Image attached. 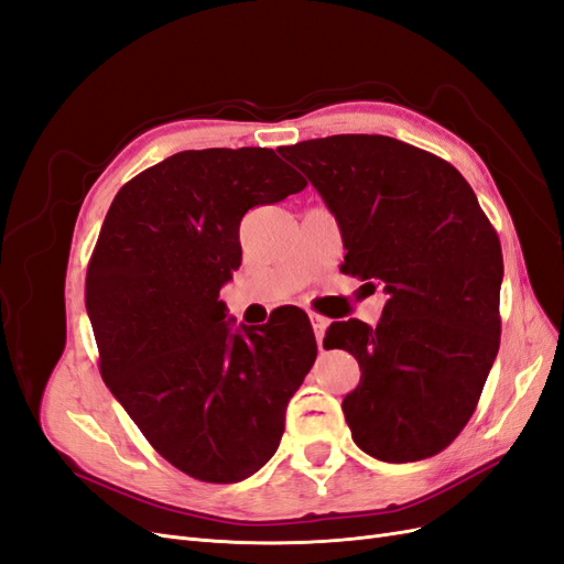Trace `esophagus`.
<instances>
[{"instance_id": "obj_1", "label": "esophagus", "mask_w": 564, "mask_h": 564, "mask_svg": "<svg viewBox=\"0 0 564 564\" xmlns=\"http://www.w3.org/2000/svg\"><path fill=\"white\" fill-rule=\"evenodd\" d=\"M311 324H313V332H315V338H317V346L322 350V338H324V332H327L329 319L317 315V313H311Z\"/></svg>"}]
</instances>
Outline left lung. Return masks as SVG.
Returning a JSON list of instances; mask_svg holds the SVG:
<instances>
[{
    "label": "left lung",
    "instance_id": "obj_1",
    "mask_svg": "<svg viewBox=\"0 0 564 564\" xmlns=\"http://www.w3.org/2000/svg\"><path fill=\"white\" fill-rule=\"evenodd\" d=\"M334 214L346 275L383 284L377 327L332 322L360 383L344 398L355 445L388 464L435 456L464 431L497 360L503 256L468 181L390 135L340 133L286 145Z\"/></svg>",
    "mask_w": 564,
    "mask_h": 564
}]
</instances>
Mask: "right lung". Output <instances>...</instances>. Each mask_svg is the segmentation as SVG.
Returning a JSON list of instances; mask_svg holds the SVG:
<instances>
[{
	"instance_id": "add662e5",
	"label": "right lung",
	"mask_w": 564,
	"mask_h": 564,
	"mask_svg": "<svg viewBox=\"0 0 564 564\" xmlns=\"http://www.w3.org/2000/svg\"><path fill=\"white\" fill-rule=\"evenodd\" d=\"M305 181L268 148L183 150L110 204L87 270L100 373L169 464L240 482L278 452L317 344L301 308L232 332L220 286L242 263L240 220Z\"/></svg>"
}]
</instances>
